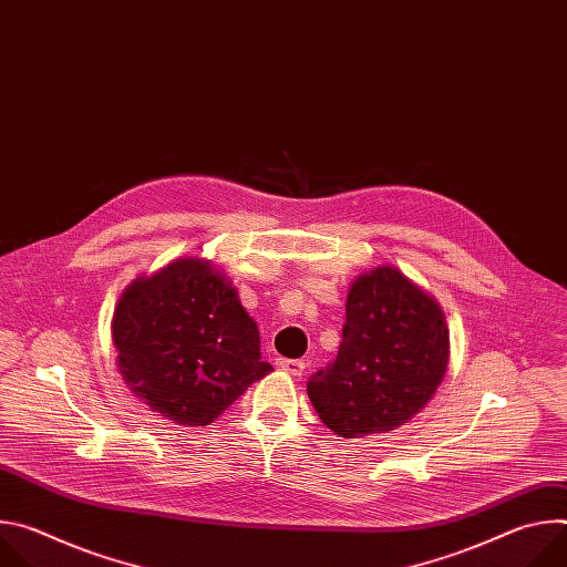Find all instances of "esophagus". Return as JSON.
<instances>
[{"label": "esophagus", "instance_id": "obj_1", "mask_svg": "<svg viewBox=\"0 0 567 567\" xmlns=\"http://www.w3.org/2000/svg\"><path fill=\"white\" fill-rule=\"evenodd\" d=\"M276 365H278L282 372H287V374H291V377H296V379H300V377L305 374V363L298 361V359H278Z\"/></svg>", "mask_w": 567, "mask_h": 567}]
</instances>
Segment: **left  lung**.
I'll return each instance as SVG.
<instances>
[{
	"instance_id": "8db88e82",
	"label": "left lung",
	"mask_w": 567,
	"mask_h": 567,
	"mask_svg": "<svg viewBox=\"0 0 567 567\" xmlns=\"http://www.w3.org/2000/svg\"><path fill=\"white\" fill-rule=\"evenodd\" d=\"M449 368V328L437 300L394 267L359 276L346 302L337 359L307 394L339 437L388 433L415 417Z\"/></svg>"
}]
</instances>
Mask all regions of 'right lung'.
<instances>
[{
	"mask_svg": "<svg viewBox=\"0 0 567 567\" xmlns=\"http://www.w3.org/2000/svg\"><path fill=\"white\" fill-rule=\"evenodd\" d=\"M118 372L147 406L179 426H208L254 381L262 361L256 320L208 260L179 258L138 276L112 318Z\"/></svg>",
	"mask_w": 567,
	"mask_h": 567,
	"instance_id": "add662e5",
	"label": "right lung"
}]
</instances>
